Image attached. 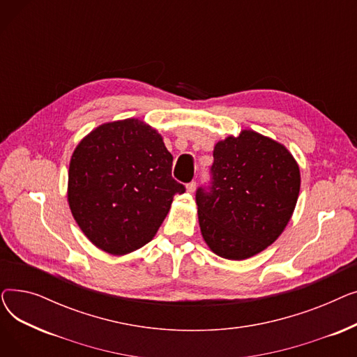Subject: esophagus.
I'll use <instances>...</instances> for the list:
<instances>
[{
	"mask_svg": "<svg viewBox=\"0 0 357 357\" xmlns=\"http://www.w3.org/2000/svg\"><path fill=\"white\" fill-rule=\"evenodd\" d=\"M195 188H197V183L192 181V182H190L188 185H186V192H188V194H194V192H195Z\"/></svg>",
	"mask_w": 357,
	"mask_h": 357,
	"instance_id": "obj_1",
	"label": "esophagus"
}]
</instances>
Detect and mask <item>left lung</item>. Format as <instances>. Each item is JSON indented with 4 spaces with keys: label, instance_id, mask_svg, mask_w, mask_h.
Here are the masks:
<instances>
[{
    "label": "left lung",
    "instance_id": "obj_1",
    "mask_svg": "<svg viewBox=\"0 0 357 357\" xmlns=\"http://www.w3.org/2000/svg\"><path fill=\"white\" fill-rule=\"evenodd\" d=\"M213 156L211 191H197L201 234L217 256L245 260L288 226L301 172L282 143L250 128L218 140Z\"/></svg>",
    "mask_w": 357,
    "mask_h": 357
}]
</instances>
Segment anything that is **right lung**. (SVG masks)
Segmentation results:
<instances>
[{"label":"right lung","mask_w":357,"mask_h":357,"mask_svg":"<svg viewBox=\"0 0 357 357\" xmlns=\"http://www.w3.org/2000/svg\"><path fill=\"white\" fill-rule=\"evenodd\" d=\"M172 160L158 130L139 119L104 123L77 144L68 204L93 246L124 256L155 237L174 195L185 192Z\"/></svg>","instance_id":"right-lung-1"}]
</instances>
